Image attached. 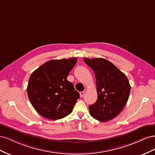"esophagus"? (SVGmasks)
Returning <instances> with one entry per match:
<instances>
[{"instance_id": "obj_1", "label": "esophagus", "mask_w": 155, "mask_h": 155, "mask_svg": "<svg viewBox=\"0 0 155 155\" xmlns=\"http://www.w3.org/2000/svg\"><path fill=\"white\" fill-rule=\"evenodd\" d=\"M79 94H80V97H83L84 94H85V92H84V91L80 92H79Z\"/></svg>"}]
</instances>
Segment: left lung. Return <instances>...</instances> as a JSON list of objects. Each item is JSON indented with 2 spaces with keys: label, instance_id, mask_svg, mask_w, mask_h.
<instances>
[{
  "label": "left lung",
  "instance_id": "8db88e82",
  "mask_svg": "<svg viewBox=\"0 0 155 155\" xmlns=\"http://www.w3.org/2000/svg\"><path fill=\"white\" fill-rule=\"evenodd\" d=\"M84 61L94 72L97 99L89 105L94 118L106 122L118 116L128 101L130 85L125 75L114 64L104 58L88 59Z\"/></svg>",
  "mask_w": 155,
  "mask_h": 155
}]
</instances>
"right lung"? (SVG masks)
<instances>
[{"label":"right lung","instance_id":"add662e5","mask_svg":"<svg viewBox=\"0 0 155 155\" xmlns=\"http://www.w3.org/2000/svg\"><path fill=\"white\" fill-rule=\"evenodd\" d=\"M77 58L54 59L31 74L27 94L32 106L45 118L59 120L72 112L79 94L67 76Z\"/></svg>","mask_w":155,"mask_h":155}]
</instances>
